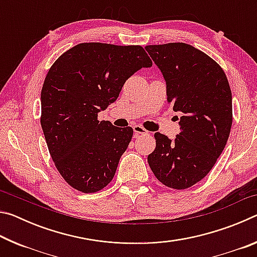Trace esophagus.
<instances>
[{"label": "esophagus", "instance_id": "esophagus-1", "mask_svg": "<svg viewBox=\"0 0 257 257\" xmlns=\"http://www.w3.org/2000/svg\"><path fill=\"white\" fill-rule=\"evenodd\" d=\"M133 129H134L135 136H139V135H145V134H149V132H147V130H145L144 128L142 127V125H139V124H135L134 127H133Z\"/></svg>", "mask_w": 257, "mask_h": 257}]
</instances>
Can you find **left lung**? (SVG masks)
Wrapping results in <instances>:
<instances>
[{"instance_id": "left-lung-1", "label": "left lung", "mask_w": 257, "mask_h": 257, "mask_svg": "<svg viewBox=\"0 0 257 257\" xmlns=\"http://www.w3.org/2000/svg\"><path fill=\"white\" fill-rule=\"evenodd\" d=\"M162 72L167 101L181 112L175 139L155 133L147 156L155 177L173 189L202 180L222 153L232 124V96L225 73L202 51L185 43L145 47Z\"/></svg>"}]
</instances>
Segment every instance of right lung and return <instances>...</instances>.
I'll return each instance as SVG.
<instances>
[{
    "label": "right lung",
    "instance_id": "1",
    "mask_svg": "<svg viewBox=\"0 0 257 257\" xmlns=\"http://www.w3.org/2000/svg\"><path fill=\"white\" fill-rule=\"evenodd\" d=\"M152 61L142 46L81 43L60 56L42 88L41 124L52 160L69 185L95 193L108 185L133 128L98 121L125 80Z\"/></svg>",
    "mask_w": 257,
    "mask_h": 257
}]
</instances>
